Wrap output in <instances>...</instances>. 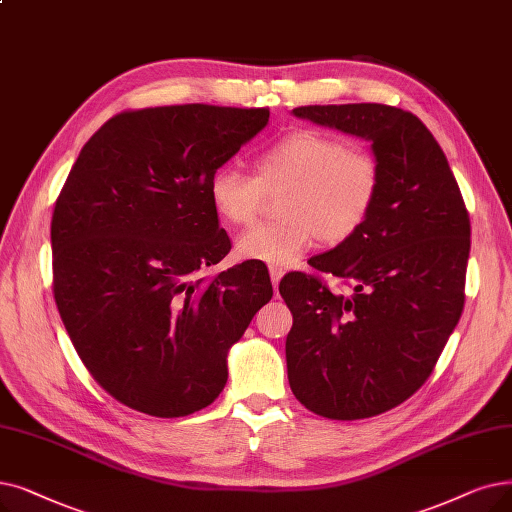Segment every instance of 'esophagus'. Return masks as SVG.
Instances as JSON below:
<instances>
[{"label":"esophagus","mask_w":512,"mask_h":512,"mask_svg":"<svg viewBox=\"0 0 512 512\" xmlns=\"http://www.w3.org/2000/svg\"><path fill=\"white\" fill-rule=\"evenodd\" d=\"M282 276H284V270L278 268V265H272V268H270V278H272V284H274V291H278V282H280Z\"/></svg>","instance_id":"esophagus-1"}]
</instances>
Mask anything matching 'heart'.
I'll use <instances>...</instances> for the list:
<instances>
[{
	"label": "heart",
	"mask_w": 512,
	"mask_h": 512,
	"mask_svg": "<svg viewBox=\"0 0 512 512\" xmlns=\"http://www.w3.org/2000/svg\"><path fill=\"white\" fill-rule=\"evenodd\" d=\"M383 186L379 159L366 148L318 129L288 131L255 159V175L219 167L209 180L215 213L249 226L268 194H280L278 224H259L238 238V255L272 265L303 257L318 238L341 244L370 219Z\"/></svg>",
	"instance_id": "heart-1"
}]
</instances>
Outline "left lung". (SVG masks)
Returning a JSON list of instances; mask_svg holds the SVG:
<instances>
[{
    "instance_id": "1",
    "label": "left lung",
    "mask_w": 512,
    "mask_h": 512,
    "mask_svg": "<svg viewBox=\"0 0 512 512\" xmlns=\"http://www.w3.org/2000/svg\"><path fill=\"white\" fill-rule=\"evenodd\" d=\"M293 113L372 142L383 169L364 228L280 282L293 314L288 383L332 420L383 414L431 376L464 307L471 221L446 154L416 115L387 104L299 106Z\"/></svg>"
}]
</instances>
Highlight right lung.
<instances>
[{
	"instance_id": "right-lung-1",
	"label": "right lung",
	"mask_w": 512,
	"mask_h": 512,
	"mask_svg": "<svg viewBox=\"0 0 512 512\" xmlns=\"http://www.w3.org/2000/svg\"><path fill=\"white\" fill-rule=\"evenodd\" d=\"M270 108L175 104L123 110L81 148L52 215L54 299L94 381L138 412L213 404L228 349L274 295L240 263L198 274L232 244L211 175L268 125Z\"/></svg>"
}]
</instances>
